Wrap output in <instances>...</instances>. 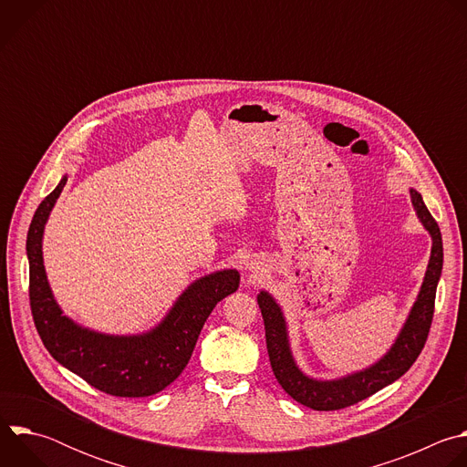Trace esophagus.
Segmentation results:
<instances>
[{"mask_svg": "<svg viewBox=\"0 0 467 467\" xmlns=\"http://www.w3.org/2000/svg\"><path fill=\"white\" fill-rule=\"evenodd\" d=\"M245 270H249V272H253V274H258L260 265H258V262H256V260H251V262H247V264H245Z\"/></svg>", "mask_w": 467, "mask_h": 467, "instance_id": "esophagus-1", "label": "esophagus"}]
</instances>
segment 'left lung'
Returning a JSON list of instances; mask_svg holds the SVG:
<instances>
[{"instance_id": "left-lung-1", "label": "left lung", "mask_w": 467, "mask_h": 467, "mask_svg": "<svg viewBox=\"0 0 467 467\" xmlns=\"http://www.w3.org/2000/svg\"><path fill=\"white\" fill-rule=\"evenodd\" d=\"M409 193L420 223L431 236V256L423 283L403 327L399 328L389 349L373 364L335 379H316L306 375L294 357L283 306L268 290H260L256 296L275 379L292 399L312 410H338L351 407L395 382L410 369L427 342L434 314L436 288L443 268V244L440 227L425 207L421 193L416 188H409Z\"/></svg>"}]
</instances>
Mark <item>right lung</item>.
Listing matches in <instances>:
<instances>
[{
	"label": "right lung",
	"mask_w": 467,
	"mask_h": 467,
	"mask_svg": "<svg viewBox=\"0 0 467 467\" xmlns=\"http://www.w3.org/2000/svg\"><path fill=\"white\" fill-rule=\"evenodd\" d=\"M68 175L36 209L27 233L29 299L38 335L49 355L90 386L116 397H148L170 386L186 368L199 332L223 297L240 286L234 268L192 281L153 327L135 335H109L66 316L44 265V231Z\"/></svg>",
	"instance_id": "right-lung-1"
}]
</instances>
